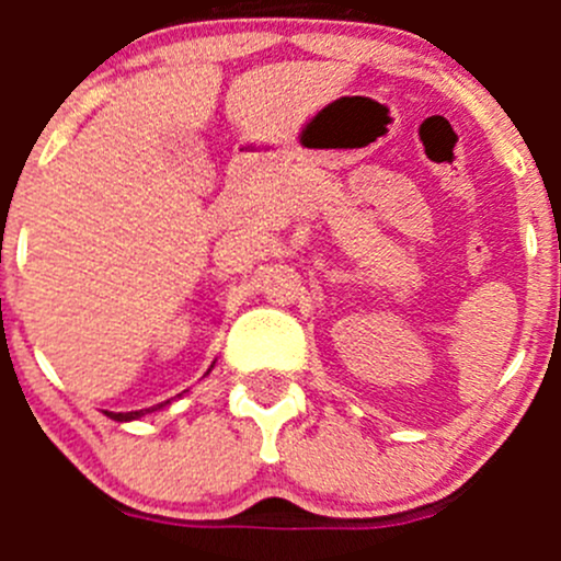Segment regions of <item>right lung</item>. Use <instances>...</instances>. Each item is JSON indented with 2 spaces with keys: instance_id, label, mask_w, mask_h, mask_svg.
I'll use <instances>...</instances> for the list:
<instances>
[{
  "instance_id": "right-lung-1",
  "label": "right lung",
  "mask_w": 561,
  "mask_h": 561,
  "mask_svg": "<svg viewBox=\"0 0 561 561\" xmlns=\"http://www.w3.org/2000/svg\"><path fill=\"white\" fill-rule=\"evenodd\" d=\"M162 404H168V401H162ZM162 404H157V407H162ZM157 407H151V410H157ZM151 410H135V412H107V415H111L113 421H135V417L146 415V412H151Z\"/></svg>"
}]
</instances>
